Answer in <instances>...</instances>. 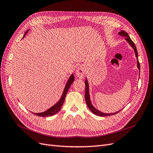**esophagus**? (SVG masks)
<instances>
[{"instance_id": "obj_1", "label": "esophagus", "mask_w": 153, "mask_h": 153, "mask_svg": "<svg viewBox=\"0 0 153 153\" xmlns=\"http://www.w3.org/2000/svg\"><path fill=\"white\" fill-rule=\"evenodd\" d=\"M76 72V75L78 77L82 79L84 78V76H85L86 69H85V67H84L83 65H80L77 67Z\"/></svg>"}]
</instances>
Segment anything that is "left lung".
Listing matches in <instances>:
<instances>
[{"mask_svg": "<svg viewBox=\"0 0 153 153\" xmlns=\"http://www.w3.org/2000/svg\"><path fill=\"white\" fill-rule=\"evenodd\" d=\"M118 34H119L120 36H125L126 41L129 43V45H131V46L133 48V49L134 50L135 54V56H136V58H137V67H138V69H139V72H140V64H139V60H138V53H137L136 47H135L134 43L132 42V40L131 39V38L129 37L127 33H126V31L122 30L120 32H118ZM85 85H86V89H85V100H86V104H87V105L88 106L89 109L91 110L94 115H98V116H100V117L110 116V115H115V114H118V113L120 111H120H117L115 113H112V114H105V113L101 112L100 111L98 110L97 109H96L93 106V105H92V103L91 102V100H90L89 93V84H88V82L87 81V79L86 78V80H85Z\"/></svg>", "mask_w": 153, "mask_h": 153, "instance_id": "obj_1", "label": "left lung"}]
</instances>
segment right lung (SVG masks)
Instances as JSON below:
<instances>
[{
  "label": "right lung",
  "instance_id": "obj_1",
  "mask_svg": "<svg viewBox=\"0 0 153 153\" xmlns=\"http://www.w3.org/2000/svg\"><path fill=\"white\" fill-rule=\"evenodd\" d=\"M27 32H28V30L26 31V32L25 33L23 38L26 36V34ZM74 81V74H72L70 76V77L69 79V80H68L67 82L66 83L65 87L64 88L63 93H62V97H61L60 100L55 105H54L53 106H52L48 110H47V111H45L44 112L38 113V114H36V113H33V114H35V115H36L37 116L44 117H45L52 116V115L56 114L58 111H59V110L61 109L62 105H63V104L64 103V100H65V97H66V94L67 93L68 90H69L71 85L72 84Z\"/></svg>",
  "mask_w": 153,
  "mask_h": 153
}]
</instances>
